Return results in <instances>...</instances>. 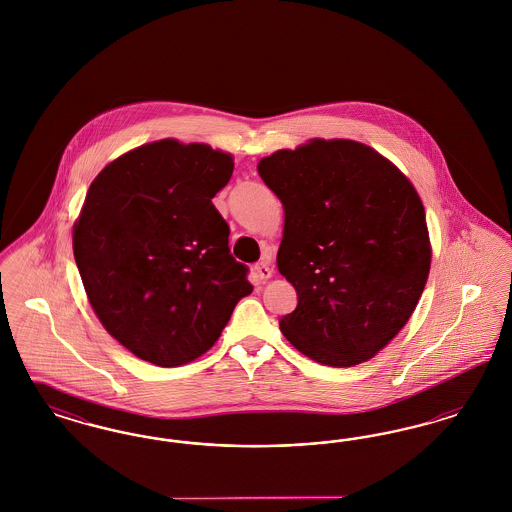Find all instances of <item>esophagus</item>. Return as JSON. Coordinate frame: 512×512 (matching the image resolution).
Here are the masks:
<instances>
[{
	"instance_id": "esophagus-1",
	"label": "esophagus",
	"mask_w": 512,
	"mask_h": 512,
	"mask_svg": "<svg viewBox=\"0 0 512 512\" xmlns=\"http://www.w3.org/2000/svg\"><path fill=\"white\" fill-rule=\"evenodd\" d=\"M255 274L261 278V280H268L272 276V268L268 265V261H261L255 265Z\"/></svg>"
}]
</instances>
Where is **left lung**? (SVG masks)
I'll return each mask as SVG.
<instances>
[{
	"label": "left lung",
	"mask_w": 512,
	"mask_h": 512,
	"mask_svg": "<svg viewBox=\"0 0 512 512\" xmlns=\"http://www.w3.org/2000/svg\"><path fill=\"white\" fill-rule=\"evenodd\" d=\"M282 201L278 270L297 292L280 318L320 365L372 359L407 324L430 272V240L413 184L372 147L313 140L259 161Z\"/></svg>",
	"instance_id": "1"
}]
</instances>
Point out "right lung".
Wrapping results in <instances>:
<instances>
[{
    "mask_svg": "<svg viewBox=\"0 0 512 512\" xmlns=\"http://www.w3.org/2000/svg\"><path fill=\"white\" fill-rule=\"evenodd\" d=\"M232 171L228 153L161 140L115 159L86 194L73 232L84 290L105 330L147 363L201 357L253 292L213 205Z\"/></svg>",
    "mask_w": 512,
    "mask_h": 512,
    "instance_id": "obj_1",
    "label": "right lung"
}]
</instances>
